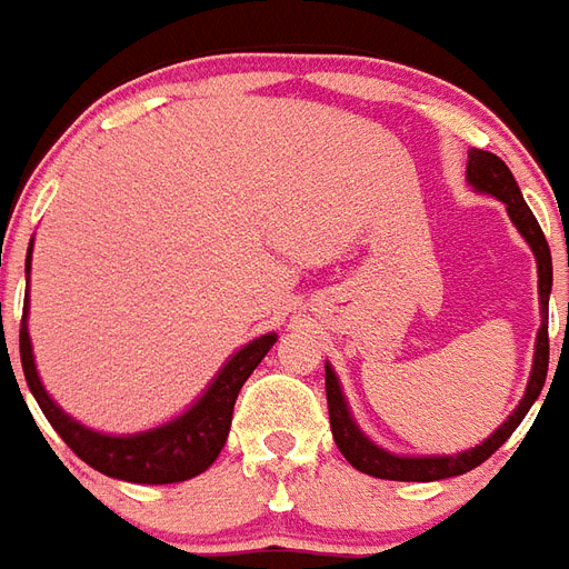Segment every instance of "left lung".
Segmentation results:
<instances>
[{"label": "left lung", "mask_w": 569, "mask_h": 569, "mask_svg": "<svg viewBox=\"0 0 569 569\" xmlns=\"http://www.w3.org/2000/svg\"><path fill=\"white\" fill-rule=\"evenodd\" d=\"M467 184H470L476 193H488V197L499 199L506 206L508 217L515 222V229L520 231V238L529 243V249L535 252V261H538V297H540V329L538 338H535V358H531V372L529 385H526V393H522L520 406L508 413V420L499 426L490 438H485L479 447H470L465 452H456V456H397L390 449L379 447L376 440H370L361 431V426L356 422L352 411H349V402L343 397V388H340V379L335 367L326 361V397H329V420H331V435H335V443L343 452L349 465L356 470L367 472V476H376V479H393V481H438L449 479V476H461V472H470L472 467H479L485 458H490L497 452L511 431L522 422V417L529 413V408L535 406V399L540 397L543 390V381H547L549 370V293H552V256H549V243L540 231L538 220L531 208L526 206V199L520 193V184L515 181L511 170L506 167L502 158H497L493 152H485V149H470V161H467Z\"/></svg>", "instance_id": "8db88e82"}]
</instances>
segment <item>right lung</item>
Masks as SVG:
<instances>
[{
	"label": "right lung",
	"mask_w": 569,
	"mask_h": 569,
	"mask_svg": "<svg viewBox=\"0 0 569 569\" xmlns=\"http://www.w3.org/2000/svg\"><path fill=\"white\" fill-rule=\"evenodd\" d=\"M31 247H34V240L29 243V256H26V279L31 276ZM276 340L279 335L267 331L261 338L243 343L217 370L211 385L190 402V408L156 429L134 431V435H108V431L90 429L49 397V390L40 381L34 352H31L29 293L22 302L20 361L31 397L38 399L40 411L47 413L52 429L81 461H88L93 470L104 472L111 479L138 481V485H172V481L193 479L217 461L220 449L226 447V438H229L234 399Z\"/></svg>",
	"instance_id": "add662e5"
}]
</instances>
